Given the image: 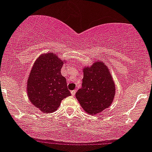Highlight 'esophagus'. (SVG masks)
I'll return each mask as SVG.
<instances>
[{
    "label": "esophagus",
    "mask_w": 152,
    "mask_h": 152,
    "mask_svg": "<svg viewBox=\"0 0 152 152\" xmlns=\"http://www.w3.org/2000/svg\"><path fill=\"white\" fill-rule=\"evenodd\" d=\"M71 94H72V96H75V94H76V90L71 91Z\"/></svg>",
    "instance_id": "esophagus-1"
}]
</instances>
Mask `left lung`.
<instances>
[{
  "instance_id": "1",
  "label": "left lung",
  "mask_w": 152,
  "mask_h": 152,
  "mask_svg": "<svg viewBox=\"0 0 152 152\" xmlns=\"http://www.w3.org/2000/svg\"><path fill=\"white\" fill-rule=\"evenodd\" d=\"M82 88L76 97L84 111L90 115L98 114L111 105L115 96L114 82L108 68L96 62L83 70Z\"/></svg>"
}]
</instances>
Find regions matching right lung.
I'll return each instance as SVG.
<instances>
[{
    "label": "right lung",
    "mask_w": 152,
    "mask_h": 152,
    "mask_svg": "<svg viewBox=\"0 0 152 152\" xmlns=\"http://www.w3.org/2000/svg\"><path fill=\"white\" fill-rule=\"evenodd\" d=\"M63 62L53 53L43 54L34 63L27 82L30 102L45 113L56 111L63 99L71 95L61 75Z\"/></svg>",
    "instance_id": "obj_1"
}]
</instances>
